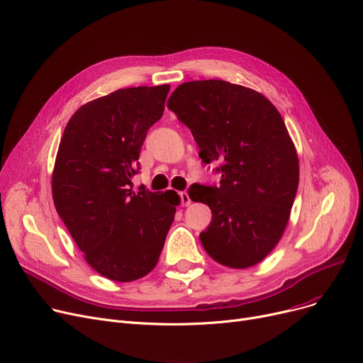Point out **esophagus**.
<instances>
[{"mask_svg":"<svg viewBox=\"0 0 363 363\" xmlns=\"http://www.w3.org/2000/svg\"><path fill=\"white\" fill-rule=\"evenodd\" d=\"M179 197H181V203H182V206H188L189 203H191V199H189V196H188L185 191L179 193Z\"/></svg>","mask_w":363,"mask_h":363,"instance_id":"obj_1","label":"esophagus"}]
</instances>
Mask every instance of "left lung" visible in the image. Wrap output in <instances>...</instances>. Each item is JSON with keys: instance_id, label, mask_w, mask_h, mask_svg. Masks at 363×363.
Listing matches in <instances>:
<instances>
[{"instance_id": "1", "label": "left lung", "mask_w": 363, "mask_h": 363, "mask_svg": "<svg viewBox=\"0 0 363 363\" xmlns=\"http://www.w3.org/2000/svg\"><path fill=\"white\" fill-rule=\"evenodd\" d=\"M167 108L191 130L201 162L219 163L220 185L188 189L212 211L200 234L204 250L228 268L262 262L284 234L298 186L296 147L279 111L260 92L219 79L179 85Z\"/></svg>"}]
</instances>
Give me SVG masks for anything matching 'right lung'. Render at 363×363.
I'll return each instance as SVG.
<instances>
[{
  "instance_id": "right-lung-1",
  "label": "right lung",
  "mask_w": 363,
  "mask_h": 363,
  "mask_svg": "<svg viewBox=\"0 0 363 363\" xmlns=\"http://www.w3.org/2000/svg\"><path fill=\"white\" fill-rule=\"evenodd\" d=\"M170 86L118 89L74 111L57 151L52 199L85 260L103 277L129 282L155 269L181 199L132 191L148 129Z\"/></svg>"
}]
</instances>
